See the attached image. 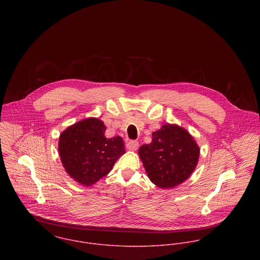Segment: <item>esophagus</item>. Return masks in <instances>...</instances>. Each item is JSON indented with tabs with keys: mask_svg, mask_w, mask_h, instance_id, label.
Returning a JSON list of instances; mask_svg holds the SVG:
<instances>
[{
	"mask_svg": "<svg viewBox=\"0 0 260 260\" xmlns=\"http://www.w3.org/2000/svg\"><path fill=\"white\" fill-rule=\"evenodd\" d=\"M126 147L128 150H131V151H136L138 147H139V142L138 141H135V140H132V141H129L127 144H126Z\"/></svg>",
	"mask_w": 260,
	"mask_h": 260,
	"instance_id": "34e87169",
	"label": "esophagus"
}]
</instances>
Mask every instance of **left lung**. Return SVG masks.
Returning <instances> with one entry per match:
<instances>
[{
    "instance_id": "left-lung-1",
    "label": "left lung",
    "mask_w": 260,
    "mask_h": 260,
    "mask_svg": "<svg viewBox=\"0 0 260 260\" xmlns=\"http://www.w3.org/2000/svg\"><path fill=\"white\" fill-rule=\"evenodd\" d=\"M200 149L193 137L178 125L165 124L152 133V142L139 148L149 179L160 188L181 184L194 171Z\"/></svg>"
}]
</instances>
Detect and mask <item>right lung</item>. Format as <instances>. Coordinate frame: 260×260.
I'll use <instances>...</instances> for the list:
<instances>
[{
	"instance_id": "right-lung-1",
	"label": "right lung",
	"mask_w": 260,
	"mask_h": 260,
	"mask_svg": "<svg viewBox=\"0 0 260 260\" xmlns=\"http://www.w3.org/2000/svg\"><path fill=\"white\" fill-rule=\"evenodd\" d=\"M106 126L88 118L64 130L59 137V154L66 172L78 183L91 186L106 176L125 153L121 137H105Z\"/></svg>"
}]
</instances>
